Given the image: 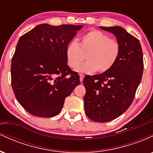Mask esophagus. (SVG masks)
Instances as JSON below:
<instances>
[{"mask_svg": "<svg viewBox=\"0 0 153 153\" xmlns=\"http://www.w3.org/2000/svg\"><path fill=\"white\" fill-rule=\"evenodd\" d=\"M83 78H84V75L83 74H80V82L82 81Z\"/></svg>", "mask_w": 153, "mask_h": 153, "instance_id": "obj_1", "label": "esophagus"}]
</instances>
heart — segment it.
Instances as JSON below:
<instances>
[{
  "label": "heart",
  "instance_id": "1",
  "mask_svg": "<svg viewBox=\"0 0 153 153\" xmlns=\"http://www.w3.org/2000/svg\"><path fill=\"white\" fill-rule=\"evenodd\" d=\"M121 46L117 40L110 39L101 31L93 29L80 37V44L73 41L65 50L67 63L76 68L87 55L88 61L77 69L78 72L103 73L110 71L119 58Z\"/></svg>",
  "mask_w": 153,
  "mask_h": 153
}]
</instances>
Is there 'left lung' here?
<instances>
[{
    "label": "left lung",
    "mask_w": 153,
    "mask_h": 153,
    "mask_svg": "<svg viewBox=\"0 0 153 153\" xmlns=\"http://www.w3.org/2000/svg\"><path fill=\"white\" fill-rule=\"evenodd\" d=\"M100 28L114 34L121 53L110 71L84 78V108L91 120L107 122L122 115L132 103L143 76V55L139 40L122 27Z\"/></svg>",
    "instance_id": "8db88e82"
}]
</instances>
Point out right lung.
Here are the masks:
<instances>
[{"instance_id":"add662e5","label":"right lung","mask_w":153,"mask_h":153,"mask_svg":"<svg viewBox=\"0 0 153 153\" xmlns=\"http://www.w3.org/2000/svg\"><path fill=\"white\" fill-rule=\"evenodd\" d=\"M82 25L36 26L19 39L12 57L11 85L19 103L39 117L60 112L65 99L80 84L67 65L65 50Z\"/></svg>"}]
</instances>
